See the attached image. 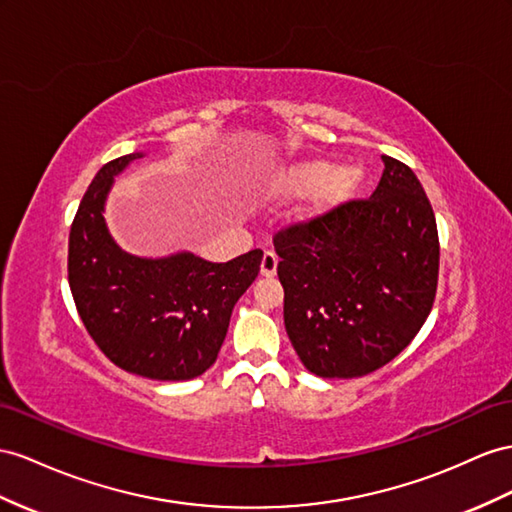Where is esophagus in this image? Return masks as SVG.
Segmentation results:
<instances>
[{"label":"esophagus","instance_id":"1","mask_svg":"<svg viewBox=\"0 0 512 512\" xmlns=\"http://www.w3.org/2000/svg\"><path fill=\"white\" fill-rule=\"evenodd\" d=\"M259 270H261V274H264V277H272V274L277 272V255L270 253V251H266V253H264V257H261V266H259Z\"/></svg>","mask_w":512,"mask_h":512}]
</instances>
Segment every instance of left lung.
I'll use <instances>...</instances> for the list:
<instances>
[{"instance_id":"obj_1","label":"left lung","mask_w":512,"mask_h":512,"mask_svg":"<svg viewBox=\"0 0 512 512\" xmlns=\"http://www.w3.org/2000/svg\"><path fill=\"white\" fill-rule=\"evenodd\" d=\"M140 157L136 151L112 160L90 181L69 233L71 294L86 331L114 365L153 381H190L216 363L231 311L264 253L255 248L231 261L192 251L127 253L103 214L114 179Z\"/></svg>"}]
</instances>
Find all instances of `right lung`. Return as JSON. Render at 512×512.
Masks as SVG:
<instances>
[{
  "mask_svg": "<svg viewBox=\"0 0 512 512\" xmlns=\"http://www.w3.org/2000/svg\"><path fill=\"white\" fill-rule=\"evenodd\" d=\"M368 199L344 201L274 235L285 329L322 378L365 376L413 342L437 292L439 235L413 170L383 155Z\"/></svg>",
  "mask_w": 512,
  "mask_h": 512,
  "instance_id": "1",
  "label": "right lung"
}]
</instances>
